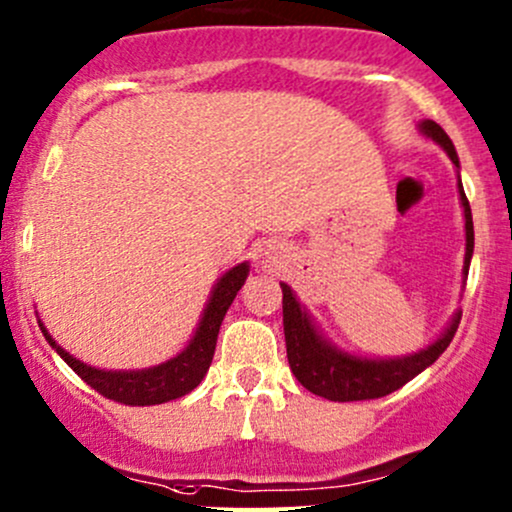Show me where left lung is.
Returning a JSON list of instances; mask_svg holds the SVG:
<instances>
[{
	"mask_svg": "<svg viewBox=\"0 0 512 512\" xmlns=\"http://www.w3.org/2000/svg\"><path fill=\"white\" fill-rule=\"evenodd\" d=\"M420 133L425 138L435 140L442 150L449 155V160L457 167L459 177V157L454 150L452 140L435 121L425 119L418 123ZM459 201L464 209V230H466V252L462 267V284L469 274L471 255H474V221H471V206L466 201L462 179L457 182ZM284 294V338H286V357L289 367L303 389H308L316 396L328 398V401H367V398H381L386 393L401 389L403 384L418 376L430 367L442 352L447 350L454 333L462 320V311H454L449 318L447 328L442 330L440 338L432 340L428 347L413 352V355L401 357H364L347 352L335 345L333 340L325 338L323 330L313 320L308 308L296 299L294 289L282 282Z\"/></svg>",
	"mask_w": 512,
	"mask_h": 512,
	"instance_id": "8db88e82",
	"label": "left lung"
}]
</instances>
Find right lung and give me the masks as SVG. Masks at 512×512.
<instances>
[{
    "mask_svg": "<svg viewBox=\"0 0 512 512\" xmlns=\"http://www.w3.org/2000/svg\"><path fill=\"white\" fill-rule=\"evenodd\" d=\"M247 274H250V262H240V265L230 267L216 284H213L209 301H206L204 313H201L199 325H196L192 340L187 342L182 352L167 359V362L155 364V367L145 369H99L89 367L82 359L72 357L70 352L63 350L43 320L38 318L41 333L46 335L48 345L58 352L60 357L70 364V369L77 376H82L94 391L101 396L111 398V401L126 403V406H157V403L174 401L179 396H187L201 384L206 372L211 367L213 352H216L218 330H221L223 318H226L230 303L240 286L245 284Z\"/></svg>",
    "mask_w": 512,
    "mask_h": 512,
    "instance_id": "obj_1",
    "label": "right lung"
}]
</instances>
